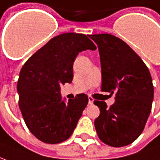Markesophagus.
<instances>
[{
    "mask_svg": "<svg viewBox=\"0 0 160 160\" xmlns=\"http://www.w3.org/2000/svg\"><path fill=\"white\" fill-rule=\"evenodd\" d=\"M93 98L92 97H89L88 98V104H93Z\"/></svg>",
    "mask_w": 160,
    "mask_h": 160,
    "instance_id": "esophagus-1",
    "label": "esophagus"
}]
</instances>
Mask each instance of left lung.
<instances>
[{"label":"left lung","mask_w":160,"mask_h":160,"mask_svg":"<svg viewBox=\"0 0 160 160\" xmlns=\"http://www.w3.org/2000/svg\"><path fill=\"white\" fill-rule=\"evenodd\" d=\"M100 55L102 92H116L111 107L94 101L100 115L94 121L98 138L108 146L131 144L144 129L153 99L151 74L141 57L117 37L104 33L89 35Z\"/></svg>","instance_id":"8db88e82"}]
</instances>
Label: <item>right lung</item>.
<instances>
[{
	"label": "right lung",
	"mask_w": 160,
	"mask_h": 160,
	"mask_svg": "<svg viewBox=\"0 0 160 160\" xmlns=\"http://www.w3.org/2000/svg\"><path fill=\"white\" fill-rule=\"evenodd\" d=\"M96 49L85 34L63 33L51 38L22 67L17 83L19 106L28 129L39 141L57 144L73 134L88 97L78 94L65 102L60 86L72 82L78 54Z\"/></svg>",
	"instance_id": "obj_1"
}]
</instances>
